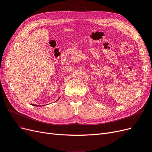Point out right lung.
I'll return each mask as SVG.
<instances>
[{"mask_svg": "<svg viewBox=\"0 0 152 152\" xmlns=\"http://www.w3.org/2000/svg\"><path fill=\"white\" fill-rule=\"evenodd\" d=\"M31 105H33V106H37V107H38V105H36V104H31Z\"/></svg>", "mask_w": 152, "mask_h": 152, "instance_id": "add662e5", "label": "right lung"}]
</instances>
